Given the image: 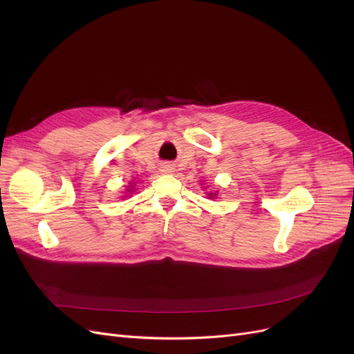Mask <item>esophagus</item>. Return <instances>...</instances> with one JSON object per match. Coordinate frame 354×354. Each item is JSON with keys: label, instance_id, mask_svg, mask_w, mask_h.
Masks as SVG:
<instances>
[{"label": "esophagus", "instance_id": "1", "mask_svg": "<svg viewBox=\"0 0 354 354\" xmlns=\"http://www.w3.org/2000/svg\"><path fill=\"white\" fill-rule=\"evenodd\" d=\"M160 168H162L160 171H162V173H165V174H169V173H173V171H174V167L171 164H164Z\"/></svg>", "mask_w": 354, "mask_h": 354}]
</instances>
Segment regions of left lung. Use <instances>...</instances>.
<instances>
[{"label":"left lung","mask_w":354,"mask_h":354,"mask_svg":"<svg viewBox=\"0 0 354 354\" xmlns=\"http://www.w3.org/2000/svg\"><path fill=\"white\" fill-rule=\"evenodd\" d=\"M209 198H212V194H211V195H209Z\"/></svg>","instance_id":"obj_1"}]
</instances>
